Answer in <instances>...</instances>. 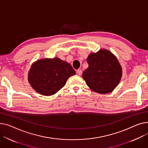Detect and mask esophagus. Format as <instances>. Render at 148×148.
<instances>
[{"label":"esophagus","instance_id":"obj_1","mask_svg":"<svg viewBox=\"0 0 148 148\" xmlns=\"http://www.w3.org/2000/svg\"><path fill=\"white\" fill-rule=\"evenodd\" d=\"M76 73H77V74L78 75H81L82 74V73H83L82 70H80V69H78V70H77Z\"/></svg>","mask_w":148,"mask_h":148}]
</instances>
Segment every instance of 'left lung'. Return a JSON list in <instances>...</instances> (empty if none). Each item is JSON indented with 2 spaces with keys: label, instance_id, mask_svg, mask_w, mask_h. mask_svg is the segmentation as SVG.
<instances>
[{
  "label": "left lung",
  "instance_id": "8db88e82",
  "mask_svg": "<svg viewBox=\"0 0 148 148\" xmlns=\"http://www.w3.org/2000/svg\"><path fill=\"white\" fill-rule=\"evenodd\" d=\"M88 67L83 73L87 85L97 93L111 92L122 76L121 66L114 55L105 49L92 53L87 58Z\"/></svg>",
  "mask_w": 148,
  "mask_h": 148
}]
</instances>
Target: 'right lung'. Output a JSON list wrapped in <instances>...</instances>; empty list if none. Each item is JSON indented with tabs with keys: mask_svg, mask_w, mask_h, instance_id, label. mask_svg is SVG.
Here are the masks:
<instances>
[{
	"mask_svg": "<svg viewBox=\"0 0 148 148\" xmlns=\"http://www.w3.org/2000/svg\"><path fill=\"white\" fill-rule=\"evenodd\" d=\"M75 74L70 64L58 58H46L32 65L28 73V81L38 93L51 96L62 88L68 78Z\"/></svg>",
	"mask_w": 148,
	"mask_h": 148,
	"instance_id": "1",
	"label": "right lung"
}]
</instances>
